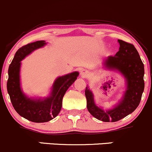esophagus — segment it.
Wrapping results in <instances>:
<instances>
[{
    "label": "esophagus",
    "mask_w": 152,
    "mask_h": 152,
    "mask_svg": "<svg viewBox=\"0 0 152 152\" xmlns=\"http://www.w3.org/2000/svg\"><path fill=\"white\" fill-rule=\"evenodd\" d=\"M88 75H89V72L87 70H85V69H81L80 70V75H81L82 77H87Z\"/></svg>",
    "instance_id": "esophagus-1"
}]
</instances>
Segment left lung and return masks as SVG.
I'll return each instance as SVG.
<instances>
[{
  "instance_id": "obj_1",
  "label": "left lung",
  "mask_w": 152,
  "mask_h": 152,
  "mask_svg": "<svg viewBox=\"0 0 152 152\" xmlns=\"http://www.w3.org/2000/svg\"><path fill=\"white\" fill-rule=\"evenodd\" d=\"M119 50L114 56L104 60L103 67L118 72L124 77L125 89L113 108L104 110L97 106L89 87H86L85 96L89 112L104 122H116L132 113L139 106L145 89V68L139 53L132 44L118 39Z\"/></svg>"
}]
</instances>
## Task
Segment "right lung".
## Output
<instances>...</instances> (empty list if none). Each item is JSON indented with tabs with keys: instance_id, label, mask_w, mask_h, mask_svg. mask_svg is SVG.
Segmentation results:
<instances>
[{
	"instance_id": "add662e5",
	"label": "right lung",
	"mask_w": 152,
	"mask_h": 152,
	"mask_svg": "<svg viewBox=\"0 0 152 152\" xmlns=\"http://www.w3.org/2000/svg\"><path fill=\"white\" fill-rule=\"evenodd\" d=\"M46 44L45 41H38L22 46L16 52L8 68L7 90L13 107L19 115L34 123L48 122L58 115L65 92L79 75L75 71L57 77L46 97H29L25 94L20 82L21 61Z\"/></svg>"
}]
</instances>
